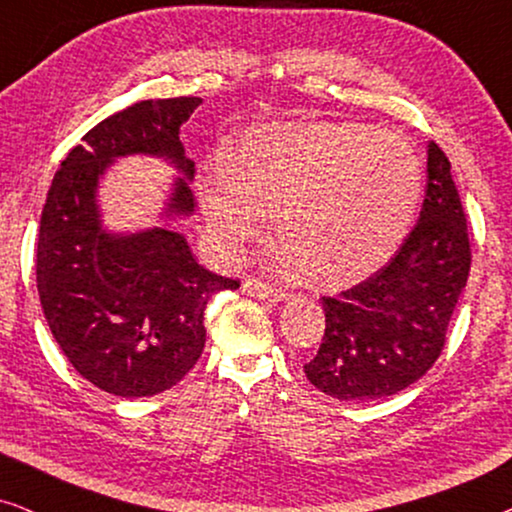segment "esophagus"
Segmentation results:
<instances>
[{"instance_id": "esophagus-1", "label": "esophagus", "mask_w": 512, "mask_h": 512, "mask_svg": "<svg viewBox=\"0 0 512 512\" xmlns=\"http://www.w3.org/2000/svg\"><path fill=\"white\" fill-rule=\"evenodd\" d=\"M242 291L251 298L272 300V303H279V300H289L291 298V293L286 289H277V286L265 284V282H261V279H247V282L242 284Z\"/></svg>"}]
</instances>
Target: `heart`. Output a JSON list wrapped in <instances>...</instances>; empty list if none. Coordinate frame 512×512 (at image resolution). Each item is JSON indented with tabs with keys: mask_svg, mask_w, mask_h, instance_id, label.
I'll return each mask as SVG.
<instances>
[{
	"mask_svg": "<svg viewBox=\"0 0 512 512\" xmlns=\"http://www.w3.org/2000/svg\"><path fill=\"white\" fill-rule=\"evenodd\" d=\"M424 174L405 139L361 123L254 128L226 163L200 174L212 240L233 254L270 219V235L307 282L347 286L375 272L408 235Z\"/></svg>",
	"mask_w": 512,
	"mask_h": 512,
	"instance_id": "heart-1",
	"label": "heart"
}]
</instances>
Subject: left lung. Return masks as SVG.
Instances as JSON below:
<instances>
[{"mask_svg": "<svg viewBox=\"0 0 512 512\" xmlns=\"http://www.w3.org/2000/svg\"><path fill=\"white\" fill-rule=\"evenodd\" d=\"M426 153L424 205L401 249L366 282L321 298L324 338L305 375L340 401H375L417 382L443 352L466 286L471 244L452 165L436 142Z\"/></svg>", "mask_w": 512, "mask_h": 512, "instance_id": "obj_1", "label": "left lung"}]
</instances>
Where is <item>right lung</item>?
<instances>
[{
  "mask_svg": "<svg viewBox=\"0 0 512 512\" xmlns=\"http://www.w3.org/2000/svg\"><path fill=\"white\" fill-rule=\"evenodd\" d=\"M200 97L144 100L104 118L83 135L55 172L41 212L37 289L55 342L76 373L123 398L172 389L205 349V307L237 279L195 261L174 219L193 214L195 165L179 128ZM125 155L163 157L182 177L166 203L165 227L109 234L96 186Z\"/></svg>",
  "mask_w": 512,
  "mask_h": 512,
  "instance_id": "1",
  "label": "right lung"
}]
</instances>
